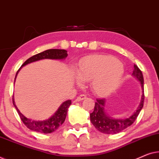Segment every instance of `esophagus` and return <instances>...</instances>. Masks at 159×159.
<instances>
[{
    "mask_svg": "<svg viewBox=\"0 0 159 159\" xmlns=\"http://www.w3.org/2000/svg\"><path fill=\"white\" fill-rule=\"evenodd\" d=\"M86 98V96L85 94H80V96L77 97V99H75V101L76 102H80V101H82V100L85 99Z\"/></svg>",
    "mask_w": 159,
    "mask_h": 159,
    "instance_id": "34e87169",
    "label": "esophagus"
}]
</instances>
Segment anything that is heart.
<instances>
[{
  "label": "heart",
  "mask_w": 159,
  "mask_h": 159,
  "mask_svg": "<svg viewBox=\"0 0 159 159\" xmlns=\"http://www.w3.org/2000/svg\"><path fill=\"white\" fill-rule=\"evenodd\" d=\"M77 74L84 81L92 80L93 92L105 97L119 87L124 75V67L113 57L92 55L80 62Z\"/></svg>",
  "instance_id": "b5f03b06"
}]
</instances>
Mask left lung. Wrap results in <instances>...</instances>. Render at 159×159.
Segmentation results:
<instances>
[{
    "instance_id": "left-lung-1",
    "label": "left lung",
    "mask_w": 159,
    "mask_h": 159,
    "mask_svg": "<svg viewBox=\"0 0 159 159\" xmlns=\"http://www.w3.org/2000/svg\"><path fill=\"white\" fill-rule=\"evenodd\" d=\"M133 75L140 82L142 88L143 95L141 97L140 105L138 107V109L135 113L130 117L127 118H122V119H115L107 115V114L104 111L105 107V99H97L95 102L94 110L92 113L90 114V120L91 123L93 124L96 128L101 133L109 134V135H114L126 129L127 127L133 123L137 119L140 111L143 107L144 103V88H143V76L142 71L139 68L134 65Z\"/></svg>"
}]
</instances>
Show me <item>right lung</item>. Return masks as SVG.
Returning <instances> with one entry per match:
<instances>
[{"label": "right lung", "mask_w": 159, "mask_h": 159, "mask_svg": "<svg viewBox=\"0 0 159 159\" xmlns=\"http://www.w3.org/2000/svg\"><path fill=\"white\" fill-rule=\"evenodd\" d=\"M68 56V53L66 50H59V49H50L44 51V52L38 53V54L34 55V56L31 57L26 60L24 62L23 65L21 66V68L19 69L17 71L16 74V78L17 76L18 73L22 67L26 66L31 62L38 61V60H43V59H51V60H63L66 59V57ZM13 104L15 108L16 109L19 114L20 118L24 122V124L30 129L31 130L38 132V133H51L54 132L59 128V127L65 122L66 120L67 112H68V107L71 104V100H68L60 105V107L58 108L54 115H53L48 120H42V121H36V120H32L29 118H26L25 116H24L20 112L19 109L16 106L14 99L13 97Z\"/></svg>", "instance_id": "add662e5"}]
</instances>
